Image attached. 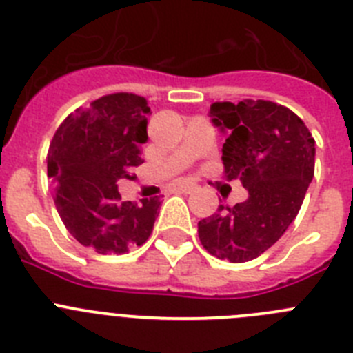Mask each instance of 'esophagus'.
<instances>
[{
  "label": "esophagus",
  "instance_id": "esophagus-1",
  "mask_svg": "<svg viewBox=\"0 0 353 353\" xmlns=\"http://www.w3.org/2000/svg\"><path fill=\"white\" fill-rule=\"evenodd\" d=\"M179 189H180V192L191 194V192H194L196 189H198V185H196V183H192V182H182V183H179Z\"/></svg>",
  "mask_w": 353,
  "mask_h": 353
}]
</instances>
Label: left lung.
Returning <instances> with one entry per match:
<instances>
[{"instance_id": "1", "label": "left lung", "mask_w": 353, "mask_h": 353, "mask_svg": "<svg viewBox=\"0 0 353 353\" xmlns=\"http://www.w3.org/2000/svg\"><path fill=\"white\" fill-rule=\"evenodd\" d=\"M214 125L226 132L224 179H239L249 198L219 205L198 223L201 245L219 260H254L281 239L314 174V139L292 109L270 101L214 102Z\"/></svg>"}]
</instances>
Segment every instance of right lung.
<instances>
[{"mask_svg":"<svg viewBox=\"0 0 353 353\" xmlns=\"http://www.w3.org/2000/svg\"><path fill=\"white\" fill-rule=\"evenodd\" d=\"M148 114L145 97L104 95L68 114L49 145L56 210L70 235L99 254H125L154 230L161 199L123 201L117 185L143 164Z\"/></svg>","mask_w":353,"mask_h":353,"instance_id":"obj_1","label":"right lung"}]
</instances>
